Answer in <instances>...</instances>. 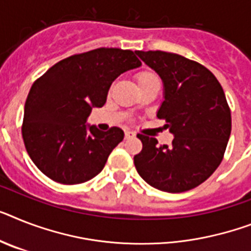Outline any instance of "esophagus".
<instances>
[{"label":"esophagus","instance_id":"1","mask_svg":"<svg viewBox=\"0 0 251 251\" xmlns=\"http://www.w3.org/2000/svg\"><path fill=\"white\" fill-rule=\"evenodd\" d=\"M124 134H126V138L134 137V133L132 132V130H126V132H124Z\"/></svg>","mask_w":251,"mask_h":251}]
</instances>
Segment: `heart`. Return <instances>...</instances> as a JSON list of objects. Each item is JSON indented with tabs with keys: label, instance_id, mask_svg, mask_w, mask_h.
<instances>
[{
	"label": "heart",
	"instance_id": "heart-1",
	"mask_svg": "<svg viewBox=\"0 0 251 251\" xmlns=\"http://www.w3.org/2000/svg\"><path fill=\"white\" fill-rule=\"evenodd\" d=\"M151 79H158V76L156 74L152 73V72H148V70H145V72H140V73L136 74V80H137L138 86L145 82H149Z\"/></svg>",
	"mask_w": 251,
	"mask_h": 251
}]
</instances>
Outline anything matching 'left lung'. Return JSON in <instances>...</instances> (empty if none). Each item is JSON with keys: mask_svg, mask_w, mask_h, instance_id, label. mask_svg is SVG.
<instances>
[{"mask_svg": "<svg viewBox=\"0 0 251 251\" xmlns=\"http://www.w3.org/2000/svg\"><path fill=\"white\" fill-rule=\"evenodd\" d=\"M163 80L164 100L158 110L175 138L138 133L142 150L134 155L138 175L160 191L185 192L206 181L221 164L231 134V111L214 74L177 53L136 51Z\"/></svg>", "mask_w": 251, "mask_h": 251, "instance_id": "8db88e82", "label": "left lung"}]
</instances>
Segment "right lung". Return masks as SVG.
<instances>
[{"label": "right lung", "instance_id": "1", "mask_svg": "<svg viewBox=\"0 0 251 251\" xmlns=\"http://www.w3.org/2000/svg\"><path fill=\"white\" fill-rule=\"evenodd\" d=\"M141 66L130 50L101 49L61 60L33 83L24 107L23 140L43 175L64 185L90 181L105 167L124 132L87 126L92 107L106 102L111 83Z\"/></svg>", "mask_w": 251, "mask_h": 251}]
</instances>
